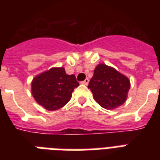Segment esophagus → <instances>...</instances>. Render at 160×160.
<instances>
[{
	"mask_svg": "<svg viewBox=\"0 0 160 160\" xmlns=\"http://www.w3.org/2000/svg\"><path fill=\"white\" fill-rule=\"evenodd\" d=\"M88 83H89V79H85V80H83L82 82H81V84H82V85H87Z\"/></svg>",
	"mask_w": 160,
	"mask_h": 160,
	"instance_id": "obj_1",
	"label": "esophagus"
}]
</instances>
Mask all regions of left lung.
I'll list each match as a JSON object with an SVG mask.
<instances>
[{
    "mask_svg": "<svg viewBox=\"0 0 160 160\" xmlns=\"http://www.w3.org/2000/svg\"><path fill=\"white\" fill-rule=\"evenodd\" d=\"M88 88L100 106L106 109H113L125 102L130 82L125 75L113 67L100 64L94 70V75Z\"/></svg>",
    "mask_w": 160,
    "mask_h": 160,
    "instance_id": "1",
    "label": "left lung"
}]
</instances>
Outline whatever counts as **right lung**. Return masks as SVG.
<instances>
[{
  "mask_svg": "<svg viewBox=\"0 0 160 160\" xmlns=\"http://www.w3.org/2000/svg\"><path fill=\"white\" fill-rule=\"evenodd\" d=\"M78 86L75 75H67L63 67H54L34 78L31 92L39 105L52 111L66 105Z\"/></svg>",
  "mask_w": 160,
  "mask_h": 160,
  "instance_id": "obj_1",
  "label": "right lung"
}]
</instances>
